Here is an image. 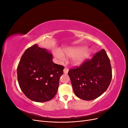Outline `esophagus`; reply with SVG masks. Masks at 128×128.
Instances as JSON below:
<instances>
[{"mask_svg": "<svg viewBox=\"0 0 128 128\" xmlns=\"http://www.w3.org/2000/svg\"><path fill=\"white\" fill-rule=\"evenodd\" d=\"M68 72V69L67 68H64V74H67Z\"/></svg>", "mask_w": 128, "mask_h": 128, "instance_id": "1", "label": "esophagus"}]
</instances>
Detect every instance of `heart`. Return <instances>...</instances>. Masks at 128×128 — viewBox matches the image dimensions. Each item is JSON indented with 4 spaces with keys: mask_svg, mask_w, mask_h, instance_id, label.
Instances as JSON below:
<instances>
[{
    "mask_svg": "<svg viewBox=\"0 0 128 128\" xmlns=\"http://www.w3.org/2000/svg\"><path fill=\"white\" fill-rule=\"evenodd\" d=\"M64 53L67 56L73 58L72 62L75 65L82 64L91 53V50L86 48V46L80 45L68 47L64 50ZM54 56L60 61L66 60V56L62 51L57 49L53 52Z\"/></svg>",
    "mask_w": 128,
    "mask_h": 128,
    "instance_id": "heart-1",
    "label": "heart"
}]
</instances>
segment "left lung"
I'll return each instance as SVG.
<instances>
[{
    "instance_id": "obj_1",
    "label": "left lung",
    "mask_w": 128,
    "mask_h": 128,
    "mask_svg": "<svg viewBox=\"0 0 128 128\" xmlns=\"http://www.w3.org/2000/svg\"><path fill=\"white\" fill-rule=\"evenodd\" d=\"M70 77L75 94L84 100L97 98L106 91L112 78L110 62L104 49L76 68L70 69Z\"/></svg>"
}]
</instances>
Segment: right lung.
<instances>
[{
  "instance_id": "obj_1",
  "label": "right lung",
  "mask_w": 128,
  "mask_h": 128,
  "mask_svg": "<svg viewBox=\"0 0 128 128\" xmlns=\"http://www.w3.org/2000/svg\"><path fill=\"white\" fill-rule=\"evenodd\" d=\"M48 50L34 44L27 48L17 68L22 91L32 101L42 102L54 97L64 67L54 64Z\"/></svg>"
}]
</instances>
